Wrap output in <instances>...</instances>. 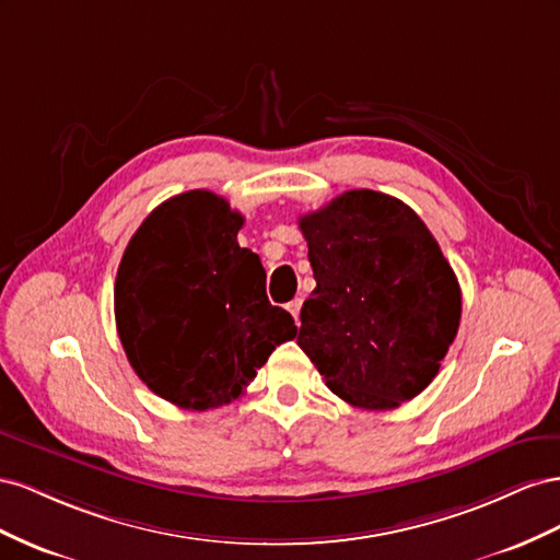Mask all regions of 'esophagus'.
Listing matches in <instances>:
<instances>
[{
	"mask_svg": "<svg viewBox=\"0 0 560 560\" xmlns=\"http://www.w3.org/2000/svg\"><path fill=\"white\" fill-rule=\"evenodd\" d=\"M285 310H289V312L293 314V318H295V322H300V310H302V300H300V298L291 300V302H289V305H285Z\"/></svg>",
	"mask_w": 560,
	"mask_h": 560,
	"instance_id": "1",
	"label": "esophagus"
}]
</instances>
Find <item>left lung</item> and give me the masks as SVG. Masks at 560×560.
<instances>
[{
  "mask_svg": "<svg viewBox=\"0 0 560 560\" xmlns=\"http://www.w3.org/2000/svg\"><path fill=\"white\" fill-rule=\"evenodd\" d=\"M316 289L298 345L342 401L389 410L436 377L462 293L451 262L410 206L349 189L300 218Z\"/></svg>",
  "mask_w": 560,
  "mask_h": 560,
  "instance_id": "1",
  "label": "left lung"
}]
</instances>
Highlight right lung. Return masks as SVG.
<instances>
[{
	"label": "right lung",
	"mask_w": 560,
	"mask_h": 560,
	"mask_svg": "<svg viewBox=\"0 0 560 560\" xmlns=\"http://www.w3.org/2000/svg\"><path fill=\"white\" fill-rule=\"evenodd\" d=\"M242 225L228 199L183 191L142 220L117 269L126 357L156 396L185 410L232 404L298 332L267 300L258 255L238 246Z\"/></svg>",
	"instance_id": "obj_1"
}]
</instances>
